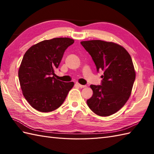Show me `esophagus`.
Here are the masks:
<instances>
[{"label":"esophagus","instance_id":"34e87169","mask_svg":"<svg viewBox=\"0 0 154 154\" xmlns=\"http://www.w3.org/2000/svg\"><path fill=\"white\" fill-rule=\"evenodd\" d=\"M76 85L77 86H78L79 87H80V88H84V87H87V85H81V84H79V83H76Z\"/></svg>","mask_w":154,"mask_h":154}]
</instances>
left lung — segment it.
<instances>
[{
  "mask_svg": "<svg viewBox=\"0 0 154 154\" xmlns=\"http://www.w3.org/2000/svg\"><path fill=\"white\" fill-rule=\"evenodd\" d=\"M89 53L97 71H104L100 85L90 86L93 94L87 100L94 113L108 116L116 113L131 94L136 73L132 58L121 45L102 40L81 42Z\"/></svg>",
  "mask_w": 154,
  "mask_h": 154,
  "instance_id": "left-lung-1",
  "label": "left lung"
}]
</instances>
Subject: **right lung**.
<instances>
[{"label": "right lung", "instance_id": "right-lung-1", "mask_svg": "<svg viewBox=\"0 0 154 154\" xmlns=\"http://www.w3.org/2000/svg\"><path fill=\"white\" fill-rule=\"evenodd\" d=\"M74 43L73 39L56 38L32 45L26 52L18 71L23 95L40 112L58 109L74 85L54 77L65 50Z\"/></svg>", "mask_w": 154, "mask_h": 154}]
</instances>
